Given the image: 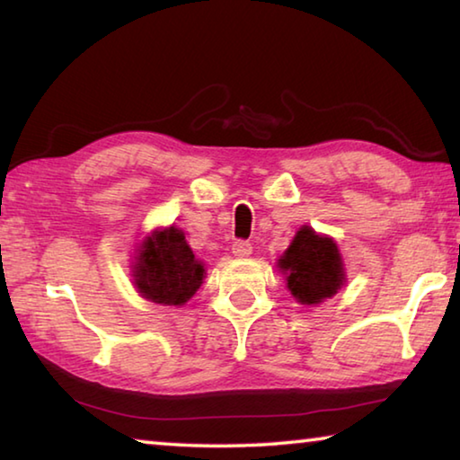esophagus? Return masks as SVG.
<instances>
[{"instance_id": "obj_1", "label": "esophagus", "mask_w": 460, "mask_h": 460, "mask_svg": "<svg viewBox=\"0 0 460 460\" xmlns=\"http://www.w3.org/2000/svg\"><path fill=\"white\" fill-rule=\"evenodd\" d=\"M253 247L249 241H243V239H237L235 243H233V253L237 255V258H247V255H252Z\"/></svg>"}]
</instances>
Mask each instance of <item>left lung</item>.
Instances as JSON below:
<instances>
[{
    "instance_id": "8db88e82",
    "label": "left lung",
    "mask_w": 460,
    "mask_h": 460,
    "mask_svg": "<svg viewBox=\"0 0 460 460\" xmlns=\"http://www.w3.org/2000/svg\"><path fill=\"white\" fill-rule=\"evenodd\" d=\"M279 268L288 271V288L302 305H318L331 298L342 286V261L337 243L331 237L316 235L302 227L286 249Z\"/></svg>"
}]
</instances>
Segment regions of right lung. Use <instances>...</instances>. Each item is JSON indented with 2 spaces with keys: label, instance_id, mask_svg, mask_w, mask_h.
<instances>
[{
  "label": "right lung",
  "instance_id": "add662e5",
  "mask_svg": "<svg viewBox=\"0 0 460 460\" xmlns=\"http://www.w3.org/2000/svg\"><path fill=\"white\" fill-rule=\"evenodd\" d=\"M136 286L158 305H184L199 290L205 268L176 227L155 231L144 241L136 263Z\"/></svg>",
  "mask_w": 460,
  "mask_h": 460
}]
</instances>
